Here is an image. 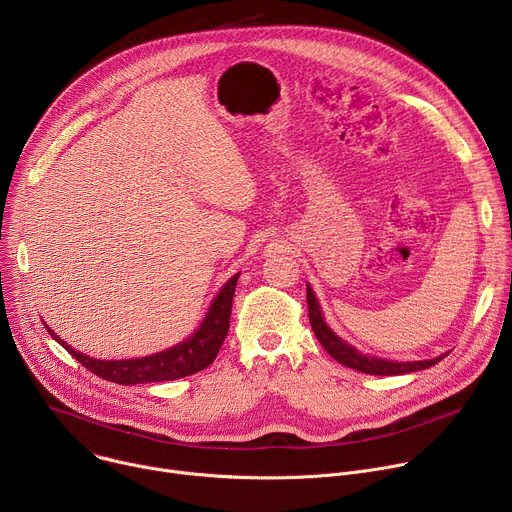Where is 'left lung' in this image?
I'll list each match as a JSON object with an SVG mask.
<instances>
[{
	"label": "left lung",
	"mask_w": 512,
	"mask_h": 512,
	"mask_svg": "<svg viewBox=\"0 0 512 512\" xmlns=\"http://www.w3.org/2000/svg\"><path fill=\"white\" fill-rule=\"evenodd\" d=\"M308 289V316H310V324H312V330L316 334V338L320 340V344L324 346V350L334 358L338 360L340 364H344V367L348 369H354V371H360V373H367V375H381V377H387V375H405V373H415V371H423V369H429L433 367V364L440 362L446 354L437 356V358H431V360H415V362H397V360H387V358H377V356H369V354H360L354 346L346 344L342 338H338L330 328L328 324L324 322V316H322V310H320V304L314 296V291L310 285H306Z\"/></svg>",
	"instance_id": "1"
}]
</instances>
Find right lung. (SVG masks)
<instances>
[{"mask_svg":"<svg viewBox=\"0 0 512 512\" xmlns=\"http://www.w3.org/2000/svg\"><path fill=\"white\" fill-rule=\"evenodd\" d=\"M239 275L241 273L233 275L223 285V289L218 291V296L212 300L200 328L188 340L143 358H127V360L93 358L75 350L70 344L60 340V336H56L46 324L44 326L50 332V336L75 356L85 369H89L93 375L105 381H111L117 385H139V383H160V381L182 379L206 369L208 364H212V360L216 358L218 350H221L229 332L233 296H235Z\"/></svg>","mask_w":512,"mask_h":512,"instance_id":"obj_1","label":"right lung"}]
</instances>
